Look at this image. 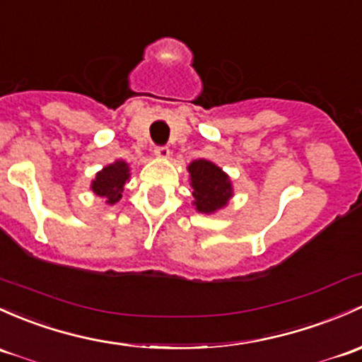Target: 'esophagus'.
<instances>
[{
  "label": "esophagus",
  "instance_id": "1",
  "mask_svg": "<svg viewBox=\"0 0 362 362\" xmlns=\"http://www.w3.org/2000/svg\"><path fill=\"white\" fill-rule=\"evenodd\" d=\"M154 154H156V158H159V159H168L170 158V149L166 146L156 147Z\"/></svg>",
  "mask_w": 362,
  "mask_h": 362
}]
</instances>
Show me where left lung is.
Instances as JSON below:
<instances>
[{"instance_id":"1","label":"left lung","mask_w":362,"mask_h":362,"mask_svg":"<svg viewBox=\"0 0 362 362\" xmlns=\"http://www.w3.org/2000/svg\"><path fill=\"white\" fill-rule=\"evenodd\" d=\"M191 173L194 206L199 213L218 211L232 197V184L222 168L206 159H196L187 166Z\"/></svg>"}]
</instances>
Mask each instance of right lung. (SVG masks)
Returning <instances> with one entry per match:
<instances>
[{"label":"right lung","instance_id":"1","mask_svg":"<svg viewBox=\"0 0 362 362\" xmlns=\"http://www.w3.org/2000/svg\"><path fill=\"white\" fill-rule=\"evenodd\" d=\"M128 178H130L128 163L116 161L98 171L95 180L91 182V191L104 197L107 204H116L121 199V192Z\"/></svg>","mask_w":362,"mask_h":362}]
</instances>
